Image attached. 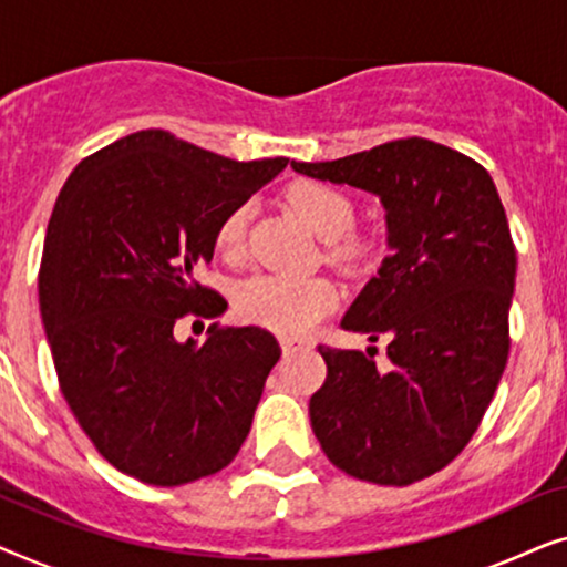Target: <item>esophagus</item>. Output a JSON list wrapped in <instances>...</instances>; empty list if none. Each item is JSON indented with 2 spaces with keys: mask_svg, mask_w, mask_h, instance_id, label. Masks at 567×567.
I'll use <instances>...</instances> for the list:
<instances>
[{
  "mask_svg": "<svg viewBox=\"0 0 567 567\" xmlns=\"http://www.w3.org/2000/svg\"><path fill=\"white\" fill-rule=\"evenodd\" d=\"M281 348H284V355H293L299 351H305V348H309L305 340H293V338H284L281 340Z\"/></svg>",
  "mask_w": 567,
  "mask_h": 567,
  "instance_id": "obj_1",
  "label": "esophagus"
}]
</instances>
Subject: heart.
I'll list each match as a JSON object with an SVG mask.
<instances>
[{
    "label": "heart",
    "mask_w": 567,
    "mask_h": 567,
    "mask_svg": "<svg viewBox=\"0 0 567 567\" xmlns=\"http://www.w3.org/2000/svg\"><path fill=\"white\" fill-rule=\"evenodd\" d=\"M286 198L317 237H343L353 227V204L346 193L320 181H299L286 190ZM247 206H235L224 214L214 231V245L224 258L235 260L245 250ZM361 247L348 243L340 247L338 258H359ZM336 289L322 278L291 281L281 276H255L239 286L235 293V309L245 322L260 324L286 338H301L336 307Z\"/></svg>",
    "instance_id": "1"
}]
</instances>
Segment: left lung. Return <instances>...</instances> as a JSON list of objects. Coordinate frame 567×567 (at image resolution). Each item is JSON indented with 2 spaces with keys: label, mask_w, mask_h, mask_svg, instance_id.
<instances>
[{
  "label": "left lung",
  "mask_w": 567,
  "mask_h": 567,
  "mask_svg": "<svg viewBox=\"0 0 567 567\" xmlns=\"http://www.w3.org/2000/svg\"><path fill=\"white\" fill-rule=\"evenodd\" d=\"M291 167L377 193L392 250L340 322L390 340L392 367L382 374L361 351L317 346L328 377L309 400L315 436L367 483L431 477L470 444L508 361L516 247L493 177L421 136Z\"/></svg>",
  "instance_id": "obj_1"
}]
</instances>
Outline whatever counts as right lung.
Listing matches in <instances>:
<instances>
[{"instance_id":"right-lung-1","label":"right lung","mask_w":567,"mask_h":567,"mask_svg":"<svg viewBox=\"0 0 567 567\" xmlns=\"http://www.w3.org/2000/svg\"><path fill=\"white\" fill-rule=\"evenodd\" d=\"M286 165L146 128L84 157L61 188L38 274L43 328L69 410L123 475L193 483L227 467L250 433L278 340L214 322L196 346L173 330L227 309L198 281L214 231Z\"/></svg>"}]
</instances>
